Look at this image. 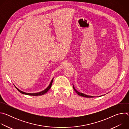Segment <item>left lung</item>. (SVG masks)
I'll list each match as a JSON object with an SVG mask.
<instances>
[{
	"mask_svg": "<svg viewBox=\"0 0 129 129\" xmlns=\"http://www.w3.org/2000/svg\"><path fill=\"white\" fill-rule=\"evenodd\" d=\"M73 89H74V90H75V91L76 92H77V93L79 95H80V96H83V97H85V98H93V96H89V95H86V94H84V93H80V92H78L75 88V87H74V86H73Z\"/></svg>",
	"mask_w": 129,
	"mask_h": 129,
	"instance_id": "obj_1",
	"label": "left lung"
}]
</instances>
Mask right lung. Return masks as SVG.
<instances>
[{"label":"right lung","instance_id":"1","mask_svg":"<svg viewBox=\"0 0 129 129\" xmlns=\"http://www.w3.org/2000/svg\"><path fill=\"white\" fill-rule=\"evenodd\" d=\"M53 79H52V80H51V82H50V84H49V85L47 87V88H46V89H45L44 90H43V91H41V92H38V93H25V92H23V91H21V90H20L19 89H18L17 87H16V88L19 91L20 93H22V94H26V95H33V96H38V95H43V94H45L50 89V88H51V85H52V82H53Z\"/></svg>","mask_w":129,"mask_h":129}]
</instances>
